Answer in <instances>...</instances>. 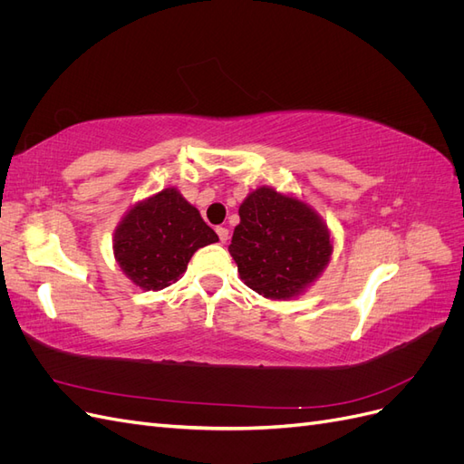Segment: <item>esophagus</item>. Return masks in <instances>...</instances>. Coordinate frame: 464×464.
Segmentation results:
<instances>
[{
    "instance_id": "1",
    "label": "esophagus",
    "mask_w": 464,
    "mask_h": 464,
    "mask_svg": "<svg viewBox=\"0 0 464 464\" xmlns=\"http://www.w3.org/2000/svg\"><path fill=\"white\" fill-rule=\"evenodd\" d=\"M217 234H218V240H220L222 244H227V240H228V228L218 227V228H217Z\"/></svg>"
}]
</instances>
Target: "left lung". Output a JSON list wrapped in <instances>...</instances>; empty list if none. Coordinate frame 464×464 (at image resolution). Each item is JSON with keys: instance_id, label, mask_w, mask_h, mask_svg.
<instances>
[{"instance_id": "obj_1", "label": "left lung", "mask_w": 464, "mask_h": 464, "mask_svg": "<svg viewBox=\"0 0 464 464\" xmlns=\"http://www.w3.org/2000/svg\"><path fill=\"white\" fill-rule=\"evenodd\" d=\"M228 251L251 290L271 300H290L323 273L333 244L325 222L310 205L263 186L240 205V224Z\"/></svg>"}]
</instances>
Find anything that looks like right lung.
I'll list each match as a JSON object with an SVG mask.
<instances>
[{"label": "right lung", "mask_w": 464, "mask_h": 464, "mask_svg": "<svg viewBox=\"0 0 464 464\" xmlns=\"http://www.w3.org/2000/svg\"><path fill=\"white\" fill-rule=\"evenodd\" d=\"M218 242L199 210L174 188L137 203L114 234L121 271L143 290H162L186 273L199 247Z\"/></svg>", "instance_id": "obj_1"}]
</instances>
